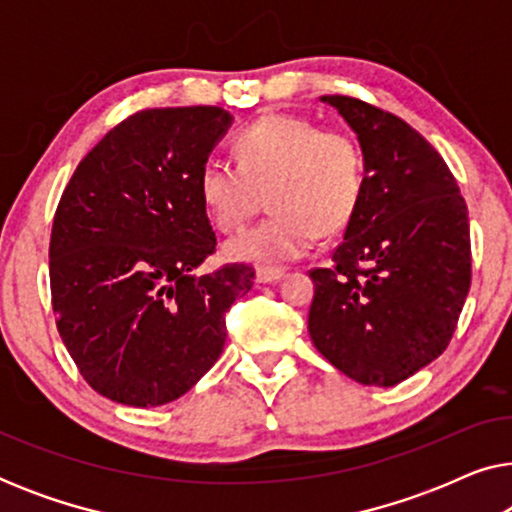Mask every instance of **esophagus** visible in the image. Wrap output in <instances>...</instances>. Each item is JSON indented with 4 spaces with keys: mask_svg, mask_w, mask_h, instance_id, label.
I'll return each instance as SVG.
<instances>
[{
    "mask_svg": "<svg viewBox=\"0 0 512 512\" xmlns=\"http://www.w3.org/2000/svg\"><path fill=\"white\" fill-rule=\"evenodd\" d=\"M284 277L282 268H258L256 270V282L258 284H275Z\"/></svg>",
    "mask_w": 512,
    "mask_h": 512,
    "instance_id": "obj_1",
    "label": "esophagus"
}]
</instances>
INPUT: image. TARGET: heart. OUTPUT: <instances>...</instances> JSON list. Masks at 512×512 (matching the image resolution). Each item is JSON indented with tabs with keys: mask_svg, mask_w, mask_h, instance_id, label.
<instances>
[{
	"mask_svg": "<svg viewBox=\"0 0 512 512\" xmlns=\"http://www.w3.org/2000/svg\"><path fill=\"white\" fill-rule=\"evenodd\" d=\"M235 160H205L198 193L209 219L226 233L242 228L268 193L270 219L226 244L230 258L261 268L296 261L321 230L333 235L345 228L366 188L359 139L300 116L258 118L235 137Z\"/></svg>",
	"mask_w": 512,
	"mask_h": 512,
	"instance_id": "b5f03b06",
	"label": "heart"
}]
</instances>
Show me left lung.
<instances>
[{"instance_id":"obj_1","label":"left lung","mask_w":512,"mask_h":512,"mask_svg":"<svg viewBox=\"0 0 512 512\" xmlns=\"http://www.w3.org/2000/svg\"><path fill=\"white\" fill-rule=\"evenodd\" d=\"M356 132L366 188L331 268L310 272L307 331L340 373L394 387L450 345L471 289V230L457 179L401 118L324 95Z\"/></svg>"}]
</instances>
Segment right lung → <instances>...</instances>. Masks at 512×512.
<instances>
[{
  "mask_svg": "<svg viewBox=\"0 0 512 512\" xmlns=\"http://www.w3.org/2000/svg\"><path fill=\"white\" fill-rule=\"evenodd\" d=\"M233 116L221 107L146 109L81 160L51 233L58 331L83 380L109 401L156 408L184 396L226 345V312L254 268L202 275L216 235L200 167Z\"/></svg>",
  "mask_w": 512,
  "mask_h": 512,
  "instance_id": "obj_1",
  "label": "right lung"
}]
</instances>
